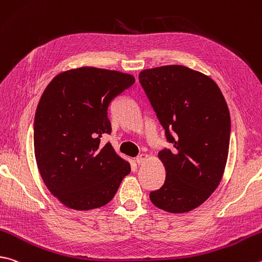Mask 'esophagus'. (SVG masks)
Listing matches in <instances>:
<instances>
[{
  "label": "esophagus",
  "mask_w": 262,
  "mask_h": 262,
  "mask_svg": "<svg viewBox=\"0 0 262 262\" xmlns=\"http://www.w3.org/2000/svg\"><path fill=\"white\" fill-rule=\"evenodd\" d=\"M147 158H149V156L145 155V154H142L141 156L137 157V158L135 159V161H136L137 165H143L145 161L147 160Z\"/></svg>",
  "instance_id": "34e87169"
}]
</instances>
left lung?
<instances>
[{
  "label": "left lung",
  "mask_w": 262,
  "mask_h": 262,
  "mask_svg": "<svg viewBox=\"0 0 262 262\" xmlns=\"http://www.w3.org/2000/svg\"><path fill=\"white\" fill-rule=\"evenodd\" d=\"M147 98L173 149L158 158L166 179L150 192L152 204L169 213H187L220 184L230 141V115L220 88L182 65L147 69L139 74Z\"/></svg>",
  "instance_id": "1"
}]
</instances>
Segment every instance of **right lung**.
Returning a JSON list of instances; mask_svg holds the SVG:
<instances>
[{
  "mask_svg": "<svg viewBox=\"0 0 262 262\" xmlns=\"http://www.w3.org/2000/svg\"><path fill=\"white\" fill-rule=\"evenodd\" d=\"M132 74L83 66L57 74L34 118V154L46 187L66 207L89 211L115 197L130 165L101 137L112 128L107 111L132 87Z\"/></svg>",
  "mask_w": 262,
  "mask_h": 262,
  "instance_id": "right-lung-1",
  "label": "right lung"
}]
</instances>
